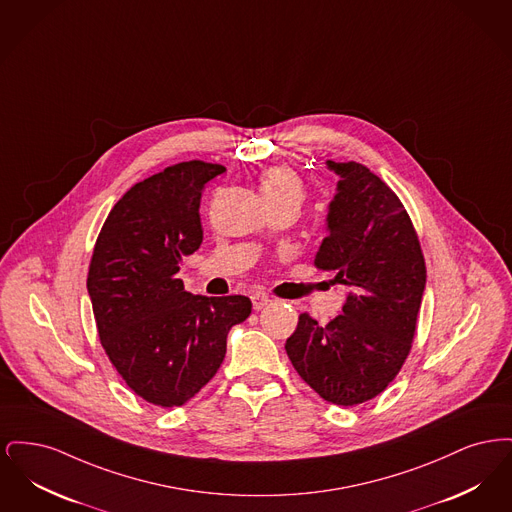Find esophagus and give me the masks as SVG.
I'll list each match as a JSON object with an SVG mask.
<instances>
[{"instance_id": "esophagus-1", "label": "esophagus", "mask_w": 512, "mask_h": 512, "mask_svg": "<svg viewBox=\"0 0 512 512\" xmlns=\"http://www.w3.org/2000/svg\"><path fill=\"white\" fill-rule=\"evenodd\" d=\"M251 301H253V309H255V311H261V309H265L267 305H270L272 299L268 297L267 293L257 292L251 295Z\"/></svg>"}]
</instances>
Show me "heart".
<instances>
[{"instance_id": "heart-1", "label": "heart", "mask_w": 512, "mask_h": 512, "mask_svg": "<svg viewBox=\"0 0 512 512\" xmlns=\"http://www.w3.org/2000/svg\"><path fill=\"white\" fill-rule=\"evenodd\" d=\"M261 194L267 205L293 203L299 207L305 197V186L292 167L274 165L261 174Z\"/></svg>"}]
</instances>
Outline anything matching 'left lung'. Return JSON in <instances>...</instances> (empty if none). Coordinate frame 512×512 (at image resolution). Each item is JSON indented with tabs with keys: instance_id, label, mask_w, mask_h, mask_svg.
I'll use <instances>...</instances> for the list:
<instances>
[{
	"instance_id": "1",
	"label": "left lung",
	"mask_w": 512,
	"mask_h": 512,
	"mask_svg": "<svg viewBox=\"0 0 512 512\" xmlns=\"http://www.w3.org/2000/svg\"><path fill=\"white\" fill-rule=\"evenodd\" d=\"M328 169L341 180L315 267L336 270L351 293L326 326L301 313L286 353L322 399L353 407L386 390L409 357L426 265L413 220L386 182L355 161Z\"/></svg>"
}]
</instances>
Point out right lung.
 I'll return each mask as SVG.
<instances>
[{
	"instance_id": "obj_1",
	"label": "right lung",
	"mask_w": 512,
	"mask_h": 512,
	"mask_svg": "<svg viewBox=\"0 0 512 512\" xmlns=\"http://www.w3.org/2000/svg\"><path fill=\"white\" fill-rule=\"evenodd\" d=\"M226 171L184 161L134 184L111 209L88 268L99 341L126 386L169 409L219 370L226 336L251 315L245 295L205 297L176 278L203 242L201 192Z\"/></svg>"
}]
</instances>
